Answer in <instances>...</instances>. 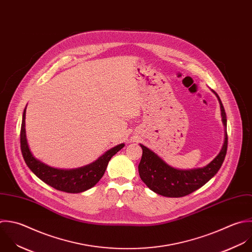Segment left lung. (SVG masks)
<instances>
[{
  "label": "left lung",
  "instance_id": "8db88e82",
  "mask_svg": "<svg viewBox=\"0 0 252 252\" xmlns=\"http://www.w3.org/2000/svg\"><path fill=\"white\" fill-rule=\"evenodd\" d=\"M214 92V91H213ZM215 93V92H214ZM216 94V93H215ZM222 113V121L227 129V117L224 106L216 94ZM142 157L138 173L142 182L154 192L167 197H183L195 191L211 180L221 168L227 154L228 133L225 130V141L218 156L206 167L194 170H178L166 164L153 151L140 144Z\"/></svg>",
  "mask_w": 252,
  "mask_h": 252
}]
</instances>
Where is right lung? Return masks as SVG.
<instances>
[{"instance_id": "add662e5", "label": "right lung", "mask_w": 252, "mask_h": 252, "mask_svg": "<svg viewBox=\"0 0 252 252\" xmlns=\"http://www.w3.org/2000/svg\"><path fill=\"white\" fill-rule=\"evenodd\" d=\"M25 109L23 111L20 128V149L23 159L34 175L57 190L78 193L91 189L103 177L111 158L125 146V144L117 145L107 151L94 163L79 169L60 170L49 167L35 159L28 148L25 134Z\"/></svg>"}]
</instances>
